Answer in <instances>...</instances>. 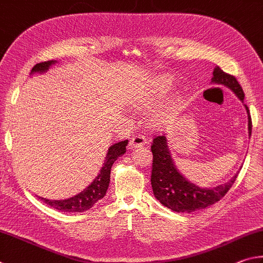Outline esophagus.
Instances as JSON below:
<instances>
[{
    "label": "esophagus",
    "instance_id": "34e87169",
    "mask_svg": "<svg viewBox=\"0 0 263 263\" xmlns=\"http://www.w3.org/2000/svg\"><path fill=\"white\" fill-rule=\"evenodd\" d=\"M144 144H146V139L142 135L133 136L132 140L129 141V148H130V149L140 148V146H143Z\"/></svg>",
    "mask_w": 263,
    "mask_h": 263
}]
</instances>
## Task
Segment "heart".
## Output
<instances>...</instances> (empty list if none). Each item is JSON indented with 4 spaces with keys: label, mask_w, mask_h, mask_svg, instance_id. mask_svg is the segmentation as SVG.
<instances>
[{
    "label": "heart",
    "mask_w": 263,
    "mask_h": 263,
    "mask_svg": "<svg viewBox=\"0 0 263 263\" xmlns=\"http://www.w3.org/2000/svg\"><path fill=\"white\" fill-rule=\"evenodd\" d=\"M173 86V78L168 76H162L159 77L157 82L155 83L154 86L148 92H144L141 96H137L136 98L133 100V105L136 108L145 109L149 108L151 106L157 104L158 101L163 98V97L167 93L170 89ZM177 110V101L173 100L164 107L158 109L157 112L154 114L153 122L155 126L163 127L165 124L171 121L174 117V113Z\"/></svg>",
    "instance_id": "heart-1"
}]
</instances>
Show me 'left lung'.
<instances>
[{
  "mask_svg": "<svg viewBox=\"0 0 263 263\" xmlns=\"http://www.w3.org/2000/svg\"><path fill=\"white\" fill-rule=\"evenodd\" d=\"M211 82L220 84L232 90L243 103L245 93L237 78L224 72L219 67H216ZM248 115V134H252V119L247 105H245ZM151 145L153 151V172H151V186L154 195L160 203L177 213H193L204 209L206 206L218 202L229 192L236 181L238 173L223 185L213 188H201L195 183L188 181L178 171L174 165L167 146L166 136H157ZM239 172V171H238Z\"/></svg>",
  "mask_w": 263,
  "mask_h": 263,
  "instance_id": "1",
  "label": "left lung"
}]
</instances>
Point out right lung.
<instances>
[{"label": "right lung", "instance_id": "add662e5", "mask_svg": "<svg viewBox=\"0 0 263 263\" xmlns=\"http://www.w3.org/2000/svg\"><path fill=\"white\" fill-rule=\"evenodd\" d=\"M55 61H47L36 63L35 66L32 68L31 73L33 72H45L47 71L49 67L54 64ZM128 143V140L118 142L108 148L107 154H106L105 162L103 164L100 172L98 176L96 177L91 185L87 186L85 190H83L80 194L70 197V199L66 200H47L44 197H39L43 200L45 203L52 206V208L64 211V213H83V211L89 210L92 208L97 202L105 196L106 192L109 185V178H110V168L120 156H122L126 153V146Z\"/></svg>", "mask_w": 263, "mask_h": 263}]
</instances>
